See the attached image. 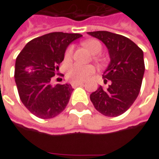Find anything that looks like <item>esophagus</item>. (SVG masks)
<instances>
[{
    "label": "esophagus",
    "mask_w": 159,
    "mask_h": 159,
    "mask_svg": "<svg viewBox=\"0 0 159 159\" xmlns=\"http://www.w3.org/2000/svg\"><path fill=\"white\" fill-rule=\"evenodd\" d=\"M71 86L74 88V87H78V86H84V83L83 82H76V81H74V82L71 83Z\"/></svg>",
    "instance_id": "esophagus-1"
}]
</instances>
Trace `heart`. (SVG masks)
<instances>
[{"label": "heart", "instance_id": "obj_1", "mask_svg": "<svg viewBox=\"0 0 159 159\" xmlns=\"http://www.w3.org/2000/svg\"><path fill=\"white\" fill-rule=\"evenodd\" d=\"M84 45L90 52L94 55L99 54L102 51V45L100 41L92 39L84 42ZM73 47L69 46L64 53L65 60H69L72 56ZM95 69L92 65H81L79 64H74L70 65L67 69V78L76 82H83L88 80L90 77L95 73Z\"/></svg>", "mask_w": 159, "mask_h": 159}]
</instances>
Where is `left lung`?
<instances>
[{"label":"left lung","mask_w":159,"mask_h":159,"mask_svg":"<svg viewBox=\"0 0 159 159\" xmlns=\"http://www.w3.org/2000/svg\"><path fill=\"white\" fill-rule=\"evenodd\" d=\"M107 47L111 62L102 79L110 85L100 86L90 95L95 108L107 117H118L125 112L140 93L145 65L143 52L130 39L107 31L89 32Z\"/></svg>","instance_id":"obj_1"}]
</instances>
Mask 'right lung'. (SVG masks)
<instances>
[{
  "label": "right lung",
  "mask_w": 159,
  "mask_h": 159,
  "mask_svg": "<svg viewBox=\"0 0 159 159\" xmlns=\"http://www.w3.org/2000/svg\"><path fill=\"white\" fill-rule=\"evenodd\" d=\"M80 34L50 33L29 41L17 56L15 81L23 104L40 119L55 118L67 106L73 89L70 84H51L67 47Z\"/></svg>",
  "instance_id": "1"
}]
</instances>
